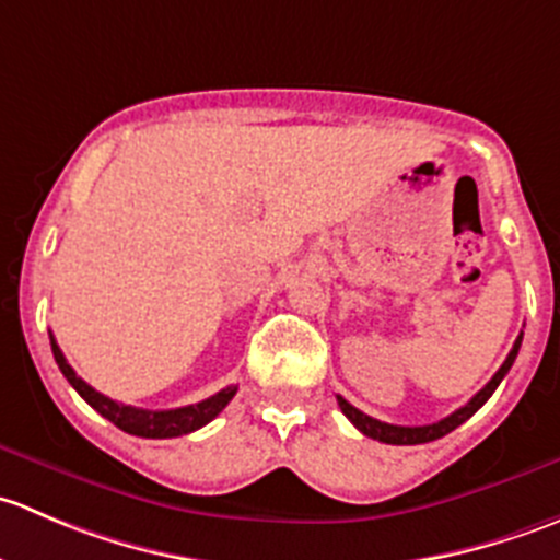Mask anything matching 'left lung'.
Wrapping results in <instances>:
<instances>
[{"label":"left lung","instance_id":"left-lung-1","mask_svg":"<svg viewBox=\"0 0 560 560\" xmlns=\"http://www.w3.org/2000/svg\"><path fill=\"white\" fill-rule=\"evenodd\" d=\"M521 341H523V332H521V336H517V341H515V347H512V352L506 354L504 365H501V369L493 374V380H490L488 385L479 389V393L474 395V398L468 400L466 406H460V409L453 411V415H450V417H444V420L431 422V425H415V428H409V425H389V422L374 420V417H369V415H363V411H360V409H354V406L349 404L347 398H341V395H338V406H341L343 415L349 417V422H352V425L358 428L360 433H365V436H369V439H376V442H385V444H425V442H433V439L447 436L450 431H455L457 425H463V422H466L468 417L474 415V411L482 409L485 400H488L490 395L495 393V387L501 385V380H504V376L510 374L512 363H515L517 352H521Z\"/></svg>","mask_w":560,"mask_h":560}]
</instances>
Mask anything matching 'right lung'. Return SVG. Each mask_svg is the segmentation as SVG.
Listing matches in <instances>:
<instances>
[{
  "mask_svg": "<svg viewBox=\"0 0 560 560\" xmlns=\"http://www.w3.org/2000/svg\"><path fill=\"white\" fill-rule=\"evenodd\" d=\"M50 349H54L56 365H59L61 374L67 376V382L78 389V395H81L92 409H97L105 420H110L113 425L121 428L124 433H132V436L173 439V436H184V433L197 431V428L208 425V422H211L213 417H217L230 400H233L235 389H238V387H224L219 389L217 395H211V398L200 400V404L180 406V409H165V411L135 409V406L118 404V400L107 398V395L97 393L92 385H86V382L72 371V365L67 363V358L61 354L59 343H56L54 336H50Z\"/></svg>",
  "mask_w": 560,
  "mask_h": 560,
  "instance_id": "add662e5",
  "label": "right lung"
}]
</instances>
